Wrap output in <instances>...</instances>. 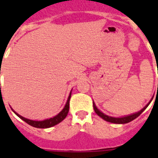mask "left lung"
I'll use <instances>...</instances> for the list:
<instances>
[{
  "label": "left lung",
  "mask_w": 158,
  "mask_h": 158,
  "mask_svg": "<svg viewBox=\"0 0 158 158\" xmlns=\"http://www.w3.org/2000/svg\"><path fill=\"white\" fill-rule=\"evenodd\" d=\"M152 98H152V99L150 100L149 102L145 106L142 110H140L139 111L133 113V114H131V115H125V116H122V117H112V116H109V115L104 114L103 112H102L101 110L97 107L95 103H94V102H93V105H94V110H95V112H96L97 115H99L100 117L102 118V119H103L104 120H106V121H108V122H110V123H114V124H126V123L130 122V121H132V120H134L135 119H136L138 116H139L140 114H141V113H142L143 111V110L148 107V106L149 105L150 102H152Z\"/></svg>",
  "instance_id": "obj_1"
}]
</instances>
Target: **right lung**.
Segmentation results:
<instances>
[{"mask_svg":"<svg viewBox=\"0 0 158 158\" xmlns=\"http://www.w3.org/2000/svg\"><path fill=\"white\" fill-rule=\"evenodd\" d=\"M71 91H70V93H69V97H68V99H67L66 103H65V105H64V108L62 109V110L60 111V112L58 113L56 115L53 116L52 118H49V119H46V120H29V119L23 117L22 115H19L18 113L15 112L12 108H11V109H12V110H13L14 112L15 113L16 115H18L19 117L20 118V119H22L23 121H25L26 123H28V125H30L31 126H33V127H36V128H41V129L52 127V126H54V125L59 124L60 122H61L62 120L66 117L67 114H68V112H69V100H70V98H71Z\"/></svg>","mask_w":158,"mask_h":158,"instance_id":"add662e5","label":"right lung"}]
</instances>
